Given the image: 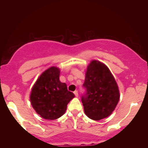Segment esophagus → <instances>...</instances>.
Segmentation results:
<instances>
[{"label": "esophagus", "mask_w": 148, "mask_h": 148, "mask_svg": "<svg viewBox=\"0 0 148 148\" xmlns=\"http://www.w3.org/2000/svg\"><path fill=\"white\" fill-rule=\"evenodd\" d=\"M74 95H75V96L76 97H78L79 96V93H78V91L77 90H75L74 92Z\"/></svg>", "instance_id": "34e87169"}]
</instances>
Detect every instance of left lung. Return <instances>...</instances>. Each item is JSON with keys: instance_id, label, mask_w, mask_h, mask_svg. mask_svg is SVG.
Listing matches in <instances>:
<instances>
[{"instance_id": "obj_1", "label": "left lung", "mask_w": 148, "mask_h": 148, "mask_svg": "<svg viewBox=\"0 0 148 148\" xmlns=\"http://www.w3.org/2000/svg\"><path fill=\"white\" fill-rule=\"evenodd\" d=\"M81 96L84 111L89 118L100 120L111 114L120 99L118 86L108 67L92 60L87 67Z\"/></svg>"}]
</instances>
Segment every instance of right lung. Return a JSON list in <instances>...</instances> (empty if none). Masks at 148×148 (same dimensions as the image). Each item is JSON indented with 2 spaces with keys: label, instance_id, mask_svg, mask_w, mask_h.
<instances>
[{
  "label": "right lung",
  "instance_id": "1",
  "mask_svg": "<svg viewBox=\"0 0 148 148\" xmlns=\"http://www.w3.org/2000/svg\"><path fill=\"white\" fill-rule=\"evenodd\" d=\"M60 69L51 67L40 75L32 88L30 99L35 111L42 118L56 120L64 114L74 94L59 79Z\"/></svg>",
  "mask_w": 148,
  "mask_h": 148
}]
</instances>
